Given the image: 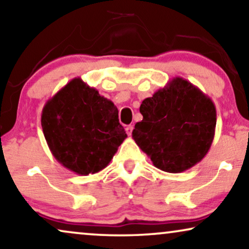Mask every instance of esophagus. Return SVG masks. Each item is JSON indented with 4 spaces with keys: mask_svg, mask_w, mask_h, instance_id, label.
<instances>
[{
    "mask_svg": "<svg viewBox=\"0 0 249 249\" xmlns=\"http://www.w3.org/2000/svg\"><path fill=\"white\" fill-rule=\"evenodd\" d=\"M132 129H134V125H132V124L125 125V132H127L128 136H130V135H131V132H132Z\"/></svg>",
    "mask_w": 249,
    "mask_h": 249,
    "instance_id": "esophagus-1",
    "label": "esophagus"
}]
</instances>
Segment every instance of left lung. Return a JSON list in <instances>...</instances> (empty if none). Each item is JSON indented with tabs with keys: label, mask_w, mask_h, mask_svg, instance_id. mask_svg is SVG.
I'll use <instances>...</instances> for the list:
<instances>
[{
	"label": "left lung",
	"mask_w": 249,
	"mask_h": 249,
	"mask_svg": "<svg viewBox=\"0 0 249 249\" xmlns=\"http://www.w3.org/2000/svg\"><path fill=\"white\" fill-rule=\"evenodd\" d=\"M142 120L132 138L162 171L180 173L202 161L214 139L212 100L188 80L176 77L139 108Z\"/></svg>",
	"instance_id": "obj_1"
}]
</instances>
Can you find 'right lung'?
<instances>
[{"instance_id":"1","label":"right lung","mask_w":249,"mask_h":249,"mask_svg":"<svg viewBox=\"0 0 249 249\" xmlns=\"http://www.w3.org/2000/svg\"><path fill=\"white\" fill-rule=\"evenodd\" d=\"M42 128L56 161L80 176L107 168L127 138L113 102L80 78L46 102Z\"/></svg>"}]
</instances>
